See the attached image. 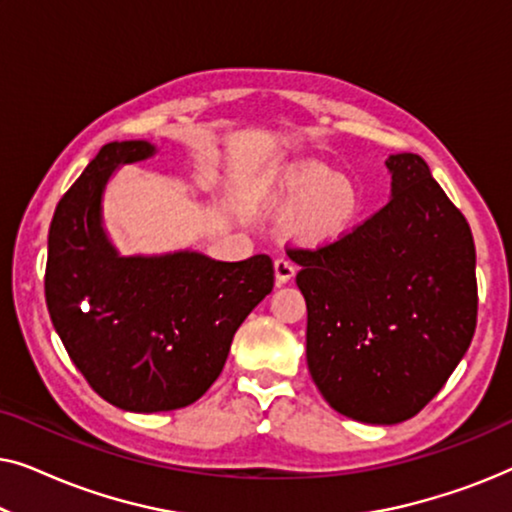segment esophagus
<instances>
[{
	"label": "esophagus",
	"mask_w": 512,
	"mask_h": 512,
	"mask_svg": "<svg viewBox=\"0 0 512 512\" xmlns=\"http://www.w3.org/2000/svg\"><path fill=\"white\" fill-rule=\"evenodd\" d=\"M275 275H277V284H286L293 275H296V263H293L289 256H277Z\"/></svg>",
	"instance_id": "1"
}]
</instances>
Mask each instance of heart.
Segmentation results:
<instances>
[{
    "mask_svg": "<svg viewBox=\"0 0 512 512\" xmlns=\"http://www.w3.org/2000/svg\"><path fill=\"white\" fill-rule=\"evenodd\" d=\"M270 205L293 214V230L305 242L324 244L347 235L359 219L361 191L349 177L326 165H300L286 172Z\"/></svg>",
    "mask_w": 512,
    "mask_h": 512,
    "instance_id": "obj_1",
    "label": "heart"
}]
</instances>
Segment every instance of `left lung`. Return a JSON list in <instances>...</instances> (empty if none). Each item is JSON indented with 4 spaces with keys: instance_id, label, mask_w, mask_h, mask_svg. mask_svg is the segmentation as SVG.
I'll return each mask as SVG.
<instances>
[{
    "instance_id": "8db88e82",
    "label": "left lung",
    "mask_w": 512,
    "mask_h": 512,
    "mask_svg": "<svg viewBox=\"0 0 512 512\" xmlns=\"http://www.w3.org/2000/svg\"><path fill=\"white\" fill-rule=\"evenodd\" d=\"M391 200L340 240L291 247L307 303V368L340 415L415 417L466 354L478 321L475 244L417 153H391Z\"/></svg>"
}]
</instances>
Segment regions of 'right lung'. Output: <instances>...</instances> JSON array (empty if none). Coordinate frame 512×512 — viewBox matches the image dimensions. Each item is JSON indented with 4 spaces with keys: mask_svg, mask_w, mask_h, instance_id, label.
<instances>
[{
    "mask_svg": "<svg viewBox=\"0 0 512 512\" xmlns=\"http://www.w3.org/2000/svg\"><path fill=\"white\" fill-rule=\"evenodd\" d=\"M149 142H111L62 195L48 230L46 305L69 359L104 401L130 412L186 408L221 375L230 342L275 286L268 254L118 256L100 226L116 165Z\"/></svg>",
    "mask_w": 512,
    "mask_h": 512,
    "instance_id": "1",
    "label": "right lung"
}]
</instances>
